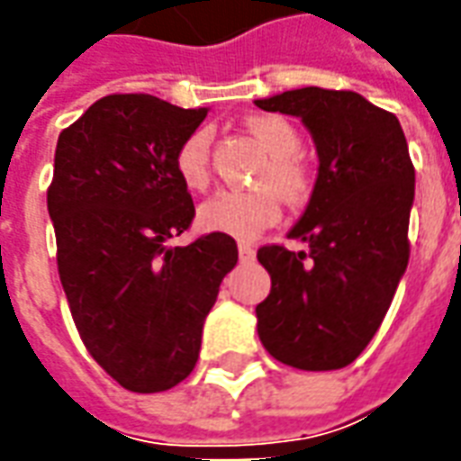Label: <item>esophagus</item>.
I'll return each mask as SVG.
<instances>
[{
    "mask_svg": "<svg viewBox=\"0 0 461 461\" xmlns=\"http://www.w3.org/2000/svg\"><path fill=\"white\" fill-rule=\"evenodd\" d=\"M254 254H257V251H254V247H251V244H247V241H240V259L241 261H251L254 259Z\"/></svg>",
    "mask_w": 461,
    "mask_h": 461,
    "instance_id": "obj_1",
    "label": "esophagus"
}]
</instances>
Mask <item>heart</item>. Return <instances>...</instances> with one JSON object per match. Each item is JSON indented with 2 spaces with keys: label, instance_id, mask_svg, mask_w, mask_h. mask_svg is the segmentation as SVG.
Masks as SVG:
<instances>
[{
  "label": "heart",
  "instance_id": "obj_1",
  "mask_svg": "<svg viewBox=\"0 0 461 461\" xmlns=\"http://www.w3.org/2000/svg\"><path fill=\"white\" fill-rule=\"evenodd\" d=\"M251 135L269 152L261 167L259 182L269 187L257 190H221L204 200L197 210L202 230L230 234L234 240H254L261 231L276 224L281 214L279 197L296 202L309 192V175L296 160L301 135L296 125L281 115H254L247 121ZM175 172L187 190H202L210 180V132L204 128L192 131L175 152ZM274 186L273 191L270 187Z\"/></svg>",
  "mask_w": 461,
  "mask_h": 461
}]
</instances>
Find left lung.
Returning a JSON list of instances; mask_svg holds the SVG:
<instances>
[{
  "mask_svg": "<svg viewBox=\"0 0 461 461\" xmlns=\"http://www.w3.org/2000/svg\"><path fill=\"white\" fill-rule=\"evenodd\" d=\"M254 104L301 118L319 152L309 207L289 231L306 251H257L271 276L257 330L286 366L339 370L373 340L407 269L415 167L405 132L353 91L309 86Z\"/></svg>",
  "mask_w": 461,
  "mask_h": 461,
  "instance_id": "obj_1",
  "label": "left lung"
}]
</instances>
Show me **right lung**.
<instances>
[{"instance_id": "1", "label": "right lung", "mask_w": 461, "mask_h": 461, "mask_svg": "<svg viewBox=\"0 0 461 461\" xmlns=\"http://www.w3.org/2000/svg\"><path fill=\"white\" fill-rule=\"evenodd\" d=\"M204 115L113 94L56 142L46 204L59 276L84 346L131 393H162L190 375L204 319L240 259L230 234L170 244L194 217L175 152Z\"/></svg>"}]
</instances>
